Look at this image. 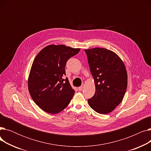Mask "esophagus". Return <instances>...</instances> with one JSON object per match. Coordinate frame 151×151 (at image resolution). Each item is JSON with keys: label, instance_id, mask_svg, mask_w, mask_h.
Returning <instances> with one entry per match:
<instances>
[{"label": "esophagus", "instance_id": "esophagus-1", "mask_svg": "<svg viewBox=\"0 0 151 151\" xmlns=\"http://www.w3.org/2000/svg\"><path fill=\"white\" fill-rule=\"evenodd\" d=\"M83 88H84V84H83L81 86H80V87H79L78 88V90L80 91H81L83 89Z\"/></svg>", "mask_w": 151, "mask_h": 151}]
</instances>
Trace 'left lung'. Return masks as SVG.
I'll use <instances>...</instances> for the list:
<instances>
[{"instance_id":"1","label":"left lung","mask_w":151,"mask_h":151,"mask_svg":"<svg viewBox=\"0 0 151 151\" xmlns=\"http://www.w3.org/2000/svg\"><path fill=\"white\" fill-rule=\"evenodd\" d=\"M88 56L96 92L88 99L95 111L108 114L123 100L127 87V73L122 59L113 51L101 47L84 50Z\"/></svg>"}]
</instances>
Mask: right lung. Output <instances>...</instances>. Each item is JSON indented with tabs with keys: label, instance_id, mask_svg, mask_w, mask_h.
Here are the masks:
<instances>
[{
	"label": "right lung",
	"instance_id": "1",
	"mask_svg": "<svg viewBox=\"0 0 151 151\" xmlns=\"http://www.w3.org/2000/svg\"><path fill=\"white\" fill-rule=\"evenodd\" d=\"M80 48L51 45L42 50L32 65L28 78L30 96L40 108L50 114H57L70 104L75 93L65 75L67 60Z\"/></svg>",
	"mask_w": 151,
	"mask_h": 151
}]
</instances>
